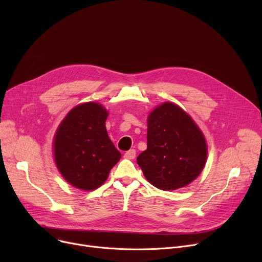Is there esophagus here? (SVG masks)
Instances as JSON below:
<instances>
[{
    "label": "esophagus",
    "instance_id": "1",
    "mask_svg": "<svg viewBox=\"0 0 262 262\" xmlns=\"http://www.w3.org/2000/svg\"><path fill=\"white\" fill-rule=\"evenodd\" d=\"M124 157L127 159H134L136 157V150L135 149H129L127 152L124 154Z\"/></svg>",
    "mask_w": 262,
    "mask_h": 262
}]
</instances>
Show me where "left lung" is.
<instances>
[{
    "instance_id": "left-lung-1",
    "label": "left lung",
    "mask_w": 262,
    "mask_h": 262,
    "mask_svg": "<svg viewBox=\"0 0 262 262\" xmlns=\"http://www.w3.org/2000/svg\"><path fill=\"white\" fill-rule=\"evenodd\" d=\"M147 148L137 157L146 180L154 187L176 190L201 174L207 144L192 118L174 103L156 107L147 118Z\"/></svg>"
}]
</instances>
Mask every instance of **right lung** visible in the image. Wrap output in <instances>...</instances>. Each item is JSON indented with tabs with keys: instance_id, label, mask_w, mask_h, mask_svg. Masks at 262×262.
<instances>
[{
	"instance_id": "add662e5",
	"label": "right lung",
	"mask_w": 262,
	"mask_h": 262,
	"mask_svg": "<svg viewBox=\"0 0 262 262\" xmlns=\"http://www.w3.org/2000/svg\"><path fill=\"white\" fill-rule=\"evenodd\" d=\"M107 110L88 102L74 107L61 121L54 137V158L64 180L75 188L101 187L121 153L109 139Z\"/></svg>"
}]
</instances>
